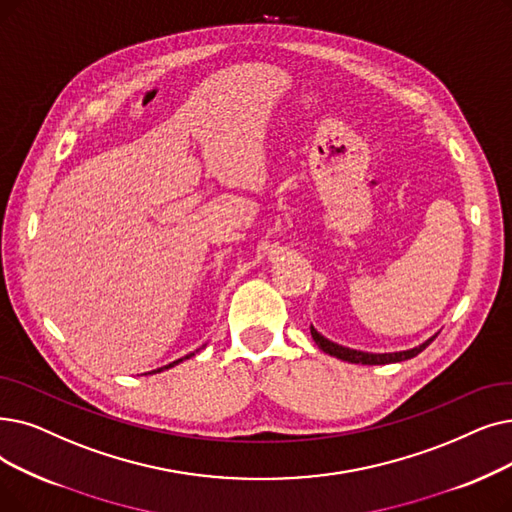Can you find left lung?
Instances as JSON below:
<instances>
[{"instance_id": "obj_1", "label": "left lung", "mask_w": 512, "mask_h": 512, "mask_svg": "<svg viewBox=\"0 0 512 512\" xmlns=\"http://www.w3.org/2000/svg\"><path fill=\"white\" fill-rule=\"evenodd\" d=\"M311 330V337H314L316 345L328 353V355H335V358L343 360V362H351V364H366V366H383V364H395V362H404V360H410L414 358V355H418L422 349H427L437 335L429 337L425 343H420L412 349H406V351H393V353H370V351H360V349H349V347H343L339 343H332L328 341L326 337H322L320 332L309 326Z\"/></svg>"}]
</instances>
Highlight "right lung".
Instances as JSON below:
<instances>
[{"mask_svg":"<svg viewBox=\"0 0 512 512\" xmlns=\"http://www.w3.org/2000/svg\"><path fill=\"white\" fill-rule=\"evenodd\" d=\"M194 353H198V349L196 351H192V353H188V355H184V358H180V360H175V362H171V364H167V366H163V368H157V370H152V372H148V374H157V372H163V370H169V368H173V366H177L180 362H184V360H190Z\"/></svg>","mask_w":512,"mask_h":512,"instance_id":"add662e5","label":"right lung"}]
</instances>
